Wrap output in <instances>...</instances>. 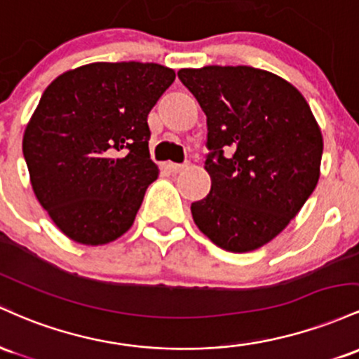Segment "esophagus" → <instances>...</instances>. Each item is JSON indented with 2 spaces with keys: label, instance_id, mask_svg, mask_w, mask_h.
Here are the masks:
<instances>
[{
  "label": "esophagus",
  "instance_id": "1",
  "mask_svg": "<svg viewBox=\"0 0 359 359\" xmlns=\"http://www.w3.org/2000/svg\"><path fill=\"white\" fill-rule=\"evenodd\" d=\"M187 168V164H178V163H168V169L171 172H180Z\"/></svg>",
  "mask_w": 359,
  "mask_h": 359
}]
</instances>
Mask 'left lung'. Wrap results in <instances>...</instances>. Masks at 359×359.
<instances>
[{"label":"left lung","instance_id":"1","mask_svg":"<svg viewBox=\"0 0 359 359\" xmlns=\"http://www.w3.org/2000/svg\"><path fill=\"white\" fill-rule=\"evenodd\" d=\"M207 115L208 195L191 203L198 229L225 251L248 252L283 231L319 181L320 128L302 93L249 66L180 69Z\"/></svg>","mask_w":359,"mask_h":359}]
</instances>
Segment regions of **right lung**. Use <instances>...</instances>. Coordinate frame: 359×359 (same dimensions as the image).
I'll return each mask as SVG.
<instances>
[{
  "instance_id": "add662e5",
  "label": "right lung",
  "mask_w": 359,
  "mask_h": 359,
  "mask_svg": "<svg viewBox=\"0 0 359 359\" xmlns=\"http://www.w3.org/2000/svg\"><path fill=\"white\" fill-rule=\"evenodd\" d=\"M175 78L154 62H93L43 91L23 158L35 196L69 239L102 245L132 227L159 172L147 115Z\"/></svg>"
}]
</instances>
